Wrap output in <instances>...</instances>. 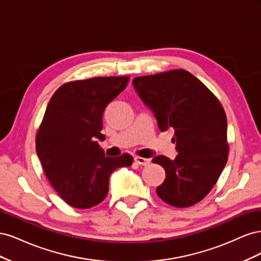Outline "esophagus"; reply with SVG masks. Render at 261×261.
<instances>
[{"label": "esophagus", "mask_w": 261, "mask_h": 261, "mask_svg": "<svg viewBox=\"0 0 261 261\" xmlns=\"http://www.w3.org/2000/svg\"><path fill=\"white\" fill-rule=\"evenodd\" d=\"M135 162L139 165H149L150 159H146V158L143 156H135Z\"/></svg>", "instance_id": "esophagus-1"}]
</instances>
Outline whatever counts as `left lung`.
Returning a JSON list of instances; mask_svg holds the SVG:
<instances>
[{"mask_svg": "<svg viewBox=\"0 0 261 261\" xmlns=\"http://www.w3.org/2000/svg\"><path fill=\"white\" fill-rule=\"evenodd\" d=\"M136 91L152 110L161 132L174 130L177 156L152 162L167 177L156 194L170 206L191 207L206 197L222 173L228 154L227 123L222 105L185 69H172L133 80Z\"/></svg>", "mask_w": 261, "mask_h": 261, "instance_id": "8db88e82", "label": "left lung"}]
</instances>
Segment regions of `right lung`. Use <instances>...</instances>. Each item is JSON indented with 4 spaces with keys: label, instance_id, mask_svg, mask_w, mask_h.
<instances>
[{
    "label": "right lung",
    "instance_id": "1",
    "mask_svg": "<svg viewBox=\"0 0 261 261\" xmlns=\"http://www.w3.org/2000/svg\"><path fill=\"white\" fill-rule=\"evenodd\" d=\"M128 76L93 77L62 85L46 107L36 135V151L43 171L69 206H97L109 193V177L133 156H106L98 140L106 107L127 86Z\"/></svg>",
    "mask_w": 261,
    "mask_h": 261
}]
</instances>
